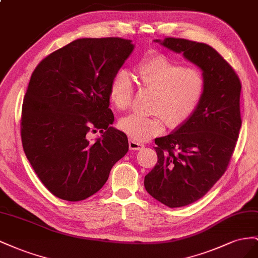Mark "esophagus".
<instances>
[{
    "instance_id": "esophagus-1",
    "label": "esophagus",
    "mask_w": 258,
    "mask_h": 258,
    "mask_svg": "<svg viewBox=\"0 0 258 258\" xmlns=\"http://www.w3.org/2000/svg\"><path fill=\"white\" fill-rule=\"evenodd\" d=\"M128 147L131 150H142L144 148V145L141 144V143H137L135 141H133V139H130L128 141Z\"/></svg>"
}]
</instances>
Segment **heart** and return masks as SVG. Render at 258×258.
<instances>
[{"label": "heart", "mask_w": 258, "mask_h": 258, "mask_svg": "<svg viewBox=\"0 0 258 258\" xmlns=\"http://www.w3.org/2000/svg\"><path fill=\"white\" fill-rule=\"evenodd\" d=\"M141 84L154 91L150 115L131 114L119 122V128L135 142H146L164 131L165 122L177 127L194 114L207 92V78L197 68L185 67L164 54H153L136 66ZM135 86L126 70L114 73L109 85V98L117 110L131 107Z\"/></svg>", "instance_id": "1"}]
</instances>
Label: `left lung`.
I'll return each mask as SVG.
<instances>
[{
  "label": "left lung",
  "instance_id": "8db88e82",
  "mask_svg": "<svg viewBox=\"0 0 258 258\" xmlns=\"http://www.w3.org/2000/svg\"><path fill=\"white\" fill-rule=\"evenodd\" d=\"M201 68L207 92L194 114L174 133L154 139L158 162L145 176L148 194L168 208L196 202L227 171L241 128V82L223 56L208 44L156 40Z\"/></svg>",
  "mask_w": 258,
  "mask_h": 258
}]
</instances>
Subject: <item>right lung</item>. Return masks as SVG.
<instances>
[{
  "label": "right lung",
  "mask_w": 258,
  "mask_h": 258,
  "mask_svg": "<svg viewBox=\"0 0 258 258\" xmlns=\"http://www.w3.org/2000/svg\"><path fill=\"white\" fill-rule=\"evenodd\" d=\"M131 42L79 39L32 72L21 110V142L43 185L62 200L96 194L128 150L126 135L110 126L109 85L133 51ZM97 129L102 137L92 143L88 136Z\"/></svg>",
  "instance_id": "right-lung-1"
}]
</instances>
